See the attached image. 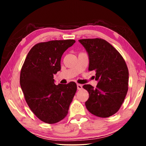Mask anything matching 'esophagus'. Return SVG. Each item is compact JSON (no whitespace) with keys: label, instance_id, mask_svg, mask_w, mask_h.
I'll use <instances>...</instances> for the list:
<instances>
[{"label":"esophagus","instance_id":"34e87169","mask_svg":"<svg viewBox=\"0 0 146 146\" xmlns=\"http://www.w3.org/2000/svg\"><path fill=\"white\" fill-rule=\"evenodd\" d=\"M77 89L78 90H80L82 89V86L81 84H77Z\"/></svg>","mask_w":146,"mask_h":146}]
</instances>
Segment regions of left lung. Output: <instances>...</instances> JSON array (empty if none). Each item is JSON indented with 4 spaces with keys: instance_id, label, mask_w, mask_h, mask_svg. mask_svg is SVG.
I'll use <instances>...</instances> for the list:
<instances>
[{
    "instance_id": "1",
    "label": "left lung",
    "mask_w": 146,
    "mask_h": 146,
    "mask_svg": "<svg viewBox=\"0 0 146 146\" xmlns=\"http://www.w3.org/2000/svg\"><path fill=\"white\" fill-rule=\"evenodd\" d=\"M89 56L90 71H95L96 88H83L89 93L87 110L97 117L106 118L119 110L128 90L129 71L125 60L114 47L102 38L78 40Z\"/></svg>"
}]
</instances>
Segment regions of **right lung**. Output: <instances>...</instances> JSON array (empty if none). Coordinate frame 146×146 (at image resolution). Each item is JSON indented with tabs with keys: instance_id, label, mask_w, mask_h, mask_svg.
I'll list each match as a JSON object with an SVG mask.
<instances>
[{
	"instance_id": "obj_1",
	"label": "right lung",
	"mask_w": 146,
	"mask_h": 146,
	"mask_svg": "<svg viewBox=\"0 0 146 146\" xmlns=\"http://www.w3.org/2000/svg\"><path fill=\"white\" fill-rule=\"evenodd\" d=\"M75 40H51L36 44L22 67L20 84L24 98L36 117L55 123L66 117L76 91L75 82L55 84L53 75L60 70V60Z\"/></svg>"
}]
</instances>
